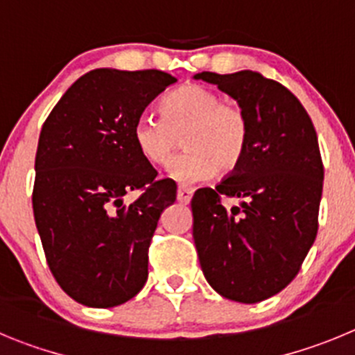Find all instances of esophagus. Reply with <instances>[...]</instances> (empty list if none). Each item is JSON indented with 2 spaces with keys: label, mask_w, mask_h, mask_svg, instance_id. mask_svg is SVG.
Listing matches in <instances>:
<instances>
[{
  "label": "esophagus",
  "mask_w": 355,
  "mask_h": 355,
  "mask_svg": "<svg viewBox=\"0 0 355 355\" xmlns=\"http://www.w3.org/2000/svg\"><path fill=\"white\" fill-rule=\"evenodd\" d=\"M193 193H194V189H191V187H185V185H180L177 191V200L180 201V203H189L191 198H193Z\"/></svg>",
  "instance_id": "esophagus-1"
}]
</instances>
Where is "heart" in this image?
<instances>
[{
  "label": "heart",
  "instance_id": "1",
  "mask_svg": "<svg viewBox=\"0 0 355 355\" xmlns=\"http://www.w3.org/2000/svg\"><path fill=\"white\" fill-rule=\"evenodd\" d=\"M251 123L237 104L223 102L216 92L184 85L161 102V118L141 114L134 122V145L145 161L164 166L178 143L185 152L171 161L168 173L182 184H194L216 171L230 173L241 164Z\"/></svg>",
  "mask_w": 355,
  "mask_h": 355
}]
</instances>
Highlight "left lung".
<instances>
[{
    "instance_id": "left-lung-1",
    "label": "left lung",
    "mask_w": 355,
    "mask_h": 355,
    "mask_svg": "<svg viewBox=\"0 0 355 355\" xmlns=\"http://www.w3.org/2000/svg\"><path fill=\"white\" fill-rule=\"evenodd\" d=\"M239 102L251 123L241 164L194 193L193 237L209 285L230 301L276 295L301 270L318 232L324 164L299 98L260 72L194 76ZM223 197H241L226 207Z\"/></svg>"
}]
</instances>
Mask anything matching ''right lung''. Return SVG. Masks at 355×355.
<instances>
[{
	"instance_id": "1",
	"label": "right lung",
	"mask_w": 355,
	"mask_h": 355,
	"mask_svg": "<svg viewBox=\"0 0 355 355\" xmlns=\"http://www.w3.org/2000/svg\"><path fill=\"white\" fill-rule=\"evenodd\" d=\"M175 81L162 70H90L44 122L35 225L54 279L81 304L113 308L145 286L150 242L177 185L159 180L134 145L132 127ZM130 190L140 196L125 204Z\"/></svg>"
}]
</instances>
